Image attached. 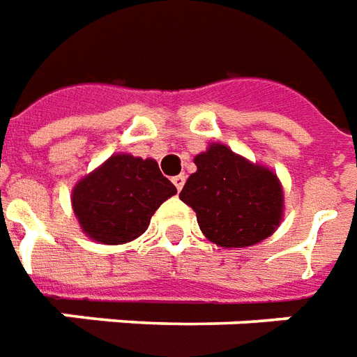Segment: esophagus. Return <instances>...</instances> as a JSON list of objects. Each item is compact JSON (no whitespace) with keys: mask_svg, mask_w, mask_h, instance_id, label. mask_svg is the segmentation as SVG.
I'll return each mask as SVG.
<instances>
[{"mask_svg":"<svg viewBox=\"0 0 357 357\" xmlns=\"http://www.w3.org/2000/svg\"><path fill=\"white\" fill-rule=\"evenodd\" d=\"M172 181H174V185L178 187V191H181V187H183V183H185V176H183V174H179V176H176V178H172Z\"/></svg>","mask_w":357,"mask_h":357,"instance_id":"obj_1","label":"esophagus"}]
</instances>
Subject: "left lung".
I'll return each instance as SVG.
<instances>
[{
  "label": "left lung",
  "mask_w": 357,
  "mask_h": 357,
  "mask_svg": "<svg viewBox=\"0 0 357 357\" xmlns=\"http://www.w3.org/2000/svg\"><path fill=\"white\" fill-rule=\"evenodd\" d=\"M195 166L179 199L195 211L204 238L220 248H249L273 236L284 214L282 185L273 170L220 143L197 154Z\"/></svg>",
  "instance_id": "obj_1"
}]
</instances>
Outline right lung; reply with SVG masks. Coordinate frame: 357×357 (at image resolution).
<instances>
[{
    "mask_svg": "<svg viewBox=\"0 0 357 357\" xmlns=\"http://www.w3.org/2000/svg\"><path fill=\"white\" fill-rule=\"evenodd\" d=\"M176 193L156 160L121 153L75 183L71 204L89 238L121 245L144 234L156 208Z\"/></svg>",
    "mask_w": 357,
    "mask_h": 357,
    "instance_id": "right-lung-1",
    "label": "right lung"
}]
</instances>
